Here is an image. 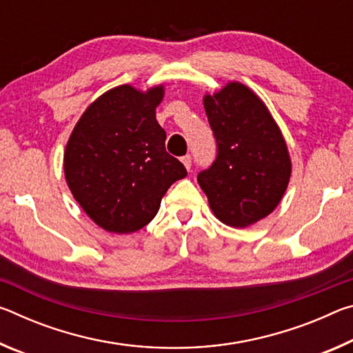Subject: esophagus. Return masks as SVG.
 I'll return each mask as SVG.
<instances>
[{"label":"esophagus","instance_id":"1","mask_svg":"<svg viewBox=\"0 0 353 353\" xmlns=\"http://www.w3.org/2000/svg\"><path fill=\"white\" fill-rule=\"evenodd\" d=\"M181 160H182V163H183L185 168L190 171V168H191V155H183Z\"/></svg>","mask_w":353,"mask_h":353}]
</instances>
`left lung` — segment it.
Listing matches in <instances>:
<instances>
[{
	"label": "left lung",
	"instance_id": "8db88e82",
	"mask_svg": "<svg viewBox=\"0 0 353 353\" xmlns=\"http://www.w3.org/2000/svg\"><path fill=\"white\" fill-rule=\"evenodd\" d=\"M204 109L218 154L198 182L221 223L252 225L274 212L288 187L291 159L282 130L265 103L241 82L205 94Z\"/></svg>",
	"mask_w": 353,
	"mask_h": 353
}]
</instances>
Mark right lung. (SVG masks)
<instances>
[{"mask_svg": "<svg viewBox=\"0 0 353 353\" xmlns=\"http://www.w3.org/2000/svg\"><path fill=\"white\" fill-rule=\"evenodd\" d=\"M163 85L140 92L119 85L82 113L63 152L68 188L94 224L130 234L151 223L166 191L187 176L165 149L155 119Z\"/></svg>", "mask_w": 353, "mask_h": 353, "instance_id": "obj_1", "label": "right lung"}]
</instances>
